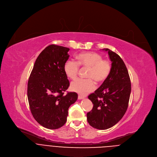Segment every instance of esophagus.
Returning <instances> with one entry per match:
<instances>
[{"label": "esophagus", "instance_id": "34e87169", "mask_svg": "<svg viewBox=\"0 0 157 157\" xmlns=\"http://www.w3.org/2000/svg\"><path fill=\"white\" fill-rule=\"evenodd\" d=\"M84 97L82 96H81V95H79V96H78V99H84Z\"/></svg>", "mask_w": 157, "mask_h": 157}]
</instances>
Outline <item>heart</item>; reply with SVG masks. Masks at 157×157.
I'll return each mask as SVG.
<instances>
[{
    "instance_id": "1",
    "label": "heart",
    "mask_w": 157,
    "mask_h": 157,
    "mask_svg": "<svg viewBox=\"0 0 157 157\" xmlns=\"http://www.w3.org/2000/svg\"><path fill=\"white\" fill-rule=\"evenodd\" d=\"M76 61L67 60L64 64V71L66 76L74 80L76 78L79 66L87 68L86 79H78L71 84L70 88L73 91L81 95L91 92L96 83L104 82L111 71V64L109 60L103 59V57L95 52H81L76 56Z\"/></svg>"
}]
</instances>
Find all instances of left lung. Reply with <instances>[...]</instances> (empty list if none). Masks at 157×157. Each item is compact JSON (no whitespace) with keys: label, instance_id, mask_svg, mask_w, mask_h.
Returning a JSON list of instances; mask_svg holds the SVG:
<instances>
[{"label":"left lung","instance_id":"1","mask_svg":"<svg viewBox=\"0 0 157 157\" xmlns=\"http://www.w3.org/2000/svg\"><path fill=\"white\" fill-rule=\"evenodd\" d=\"M111 71L108 78L94 93L88 96L93 104L87 113L89 124L98 130L115 125L124 116L131 93V82L127 68L120 56L109 49Z\"/></svg>","mask_w":157,"mask_h":157}]
</instances>
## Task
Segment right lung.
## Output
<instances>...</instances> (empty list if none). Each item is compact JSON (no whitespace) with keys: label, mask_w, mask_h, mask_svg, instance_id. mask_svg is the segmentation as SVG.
Masks as SVG:
<instances>
[{"label":"right lung","mask_w":157,"mask_h":157,"mask_svg":"<svg viewBox=\"0 0 157 157\" xmlns=\"http://www.w3.org/2000/svg\"><path fill=\"white\" fill-rule=\"evenodd\" d=\"M69 51L55 44L46 47L37 57L28 81L27 98L32 115L48 129H58L66 123L68 109L78 99L75 92L64 94L69 86L64 71Z\"/></svg>","instance_id":"obj_1"}]
</instances>
